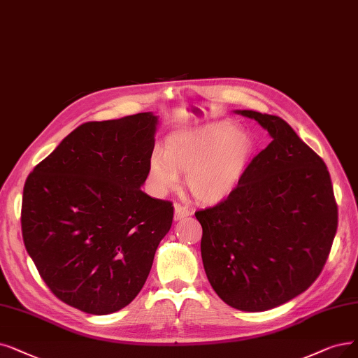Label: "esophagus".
Masks as SVG:
<instances>
[{
	"label": "esophagus",
	"mask_w": 358,
	"mask_h": 358,
	"mask_svg": "<svg viewBox=\"0 0 358 358\" xmlns=\"http://www.w3.org/2000/svg\"><path fill=\"white\" fill-rule=\"evenodd\" d=\"M191 213H192V210L189 207L182 206L180 203H175V220H180L183 217H187Z\"/></svg>",
	"instance_id": "obj_1"
}]
</instances>
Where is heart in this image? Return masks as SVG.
I'll return each mask as SVG.
<instances>
[{"instance_id":"heart-1","label":"heart","mask_w":358,"mask_h":358,"mask_svg":"<svg viewBox=\"0 0 358 358\" xmlns=\"http://www.w3.org/2000/svg\"><path fill=\"white\" fill-rule=\"evenodd\" d=\"M254 151L250 132L231 123L204 126L167 138L164 151L150 160V180L157 194L175 189L179 173H187L191 192L204 203L231 194L244 176Z\"/></svg>"}]
</instances>
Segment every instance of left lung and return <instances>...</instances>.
Masks as SVG:
<instances>
[{
  "instance_id": "8db88e82",
  "label": "left lung",
  "mask_w": 358,
  "mask_h": 358,
  "mask_svg": "<svg viewBox=\"0 0 358 358\" xmlns=\"http://www.w3.org/2000/svg\"><path fill=\"white\" fill-rule=\"evenodd\" d=\"M271 136L236 188L195 211L208 282L226 304L264 311L319 278L338 229V206L322 157L271 114L242 110Z\"/></svg>"
}]
</instances>
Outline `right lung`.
Instances as JSON below:
<instances>
[{
    "label": "right lung",
    "mask_w": 358,
    "mask_h": 358,
    "mask_svg": "<svg viewBox=\"0 0 358 358\" xmlns=\"http://www.w3.org/2000/svg\"><path fill=\"white\" fill-rule=\"evenodd\" d=\"M157 117L87 122L27 176L22 235L41 278L63 303L110 314L134 301L173 222V204L141 191Z\"/></svg>",
    "instance_id": "1"
}]
</instances>
